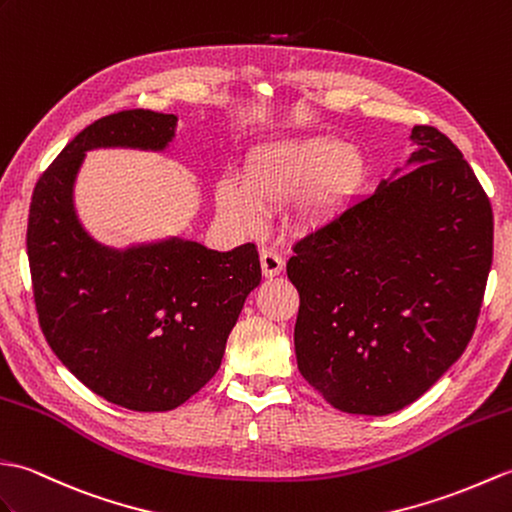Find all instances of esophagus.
<instances>
[{"instance_id":"esophagus-1","label":"esophagus","mask_w":512,"mask_h":512,"mask_svg":"<svg viewBox=\"0 0 512 512\" xmlns=\"http://www.w3.org/2000/svg\"><path fill=\"white\" fill-rule=\"evenodd\" d=\"M260 267H263L265 278L280 276L282 269H285V258H282L276 249H263V252H260Z\"/></svg>"}]
</instances>
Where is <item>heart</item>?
<instances>
[{
	"instance_id": "b5f03b06",
	"label": "heart",
	"mask_w": 512,
	"mask_h": 512,
	"mask_svg": "<svg viewBox=\"0 0 512 512\" xmlns=\"http://www.w3.org/2000/svg\"><path fill=\"white\" fill-rule=\"evenodd\" d=\"M366 179V160L357 146L337 138H302L265 146L245 166L243 186L223 179L217 210L238 232L263 225L265 210L298 197L295 221L302 227L326 223L357 195Z\"/></svg>"
}]
</instances>
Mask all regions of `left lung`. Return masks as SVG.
I'll return each instance as SVG.
<instances>
[{
  "label": "left lung",
  "instance_id": "8db88e82",
  "mask_svg": "<svg viewBox=\"0 0 512 512\" xmlns=\"http://www.w3.org/2000/svg\"><path fill=\"white\" fill-rule=\"evenodd\" d=\"M412 170L293 245L295 357L333 407L383 416L425 394L471 342L493 210L458 146L412 129Z\"/></svg>",
  "mask_w": 512,
  "mask_h": 512
}]
</instances>
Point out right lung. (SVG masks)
<instances>
[{"mask_svg": "<svg viewBox=\"0 0 512 512\" xmlns=\"http://www.w3.org/2000/svg\"><path fill=\"white\" fill-rule=\"evenodd\" d=\"M173 113L129 109L89 124L39 177L28 217V263L41 331L74 377L109 403L168 412L217 374L249 291L254 243L214 252L168 238L124 252L96 243L74 210L85 153L100 146L162 151Z\"/></svg>", "mask_w": 512, "mask_h": 512, "instance_id": "right-lung-1", "label": "right lung"}]
</instances>
